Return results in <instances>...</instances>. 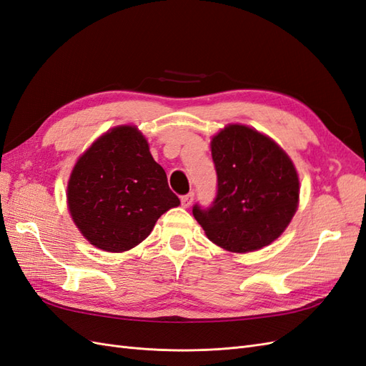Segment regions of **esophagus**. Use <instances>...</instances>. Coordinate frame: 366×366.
Listing matches in <instances>:
<instances>
[{"label": "esophagus", "mask_w": 366, "mask_h": 366, "mask_svg": "<svg viewBox=\"0 0 366 366\" xmlns=\"http://www.w3.org/2000/svg\"><path fill=\"white\" fill-rule=\"evenodd\" d=\"M192 202H194V192H189V194H186V195L182 197V206L183 207H189L192 204Z\"/></svg>", "instance_id": "obj_1"}]
</instances>
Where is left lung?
I'll use <instances>...</instances> for the list:
<instances>
[{
  "label": "left lung",
  "mask_w": 366,
  "mask_h": 366,
  "mask_svg": "<svg viewBox=\"0 0 366 366\" xmlns=\"http://www.w3.org/2000/svg\"><path fill=\"white\" fill-rule=\"evenodd\" d=\"M218 189L207 209L192 214L207 238L229 252L269 246L290 221L299 203V179L284 149L246 125H227L210 142Z\"/></svg>",
  "instance_id": "obj_1"
}]
</instances>
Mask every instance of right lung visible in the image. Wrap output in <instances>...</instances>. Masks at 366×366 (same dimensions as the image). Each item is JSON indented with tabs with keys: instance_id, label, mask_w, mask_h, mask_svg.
<instances>
[{
	"instance_id": "add662e5",
	"label": "right lung",
	"mask_w": 366,
	"mask_h": 366,
	"mask_svg": "<svg viewBox=\"0 0 366 366\" xmlns=\"http://www.w3.org/2000/svg\"><path fill=\"white\" fill-rule=\"evenodd\" d=\"M70 215L97 249L127 252L180 204L137 127L107 131L76 162L67 186Z\"/></svg>"
}]
</instances>
